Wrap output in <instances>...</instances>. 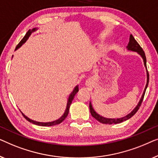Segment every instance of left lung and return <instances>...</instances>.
Masks as SVG:
<instances>
[{"instance_id":"obj_1","label":"left lung","mask_w":158,"mask_h":158,"mask_svg":"<svg viewBox=\"0 0 158 158\" xmlns=\"http://www.w3.org/2000/svg\"><path fill=\"white\" fill-rule=\"evenodd\" d=\"M127 49L128 51H132V52H137V54H138L139 56L142 57V59H143V60L144 65H145V67L146 69V72H147V83H146L145 89H144L143 94V95H142V97H141L140 99H139V102L137 103V106H135V107L132 110V112L127 114L126 116L120 117V118H106V117H104L101 116L100 114H99L98 113L96 112V111L94 110V108L92 107V103H91V102H89V110H90L91 114H92V116L94 117V118L96 119L97 121H99V123H101L102 124H118V123H123V122H124V121L127 120V119L131 118V117H132L133 115H134L135 113L137 112V110H139V106H140L141 104H142V102H143V100L144 96H145V93L146 89L148 86L149 74H148V69H147V65H146L147 60H146V56H145V52H144L143 48H142L141 46L139 45V44L137 43V41L135 39V38L133 37V35L132 34H130V41H129L128 45H127Z\"/></svg>"}]
</instances>
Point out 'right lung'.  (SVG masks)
<instances>
[{
  "label": "right lung",
  "instance_id": "add662e5",
  "mask_svg": "<svg viewBox=\"0 0 158 158\" xmlns=\"http://www.w3.org/2000/svg\"><path fill=\"white\" fill-rule=\"evenodd\" d=\"M38 29H39V28H34L31 30V29L28 30V32L26 34L25 36L23 38V39H22L21 41H20V43L17 45L15 51H16L17 49H19V48L21 47V46L23 45V44H25L26 41H27L28 39V38H29L30 35H31L32 33L35 31H37ZM78 92H79V85H77L74 87V90H73L72 92V93H71V94H69V99H68V101H67V104H66V110H65V112H64L63 115H62V116L60 117V118H59L58 119H56V120H54V121L48 122V123H42V122H37V121L33 120V119L28 118L27 116H26V115L24 114L22 112L21 110H20V111H21V112L22 113V114H23V116L25 117V118L27 119L28 122H30V123H31L34 124H36V125L44 126V127H45V126H54V125H56V124H60L61 123H62V122H63L64 119H66V117H67V115L69 114V108H70L71 104H72L73 99H74V96H75V95H76V94Z\"/></svg>",
  "mask_w": 158,
  "mask_h": 158
}]
</instances>
